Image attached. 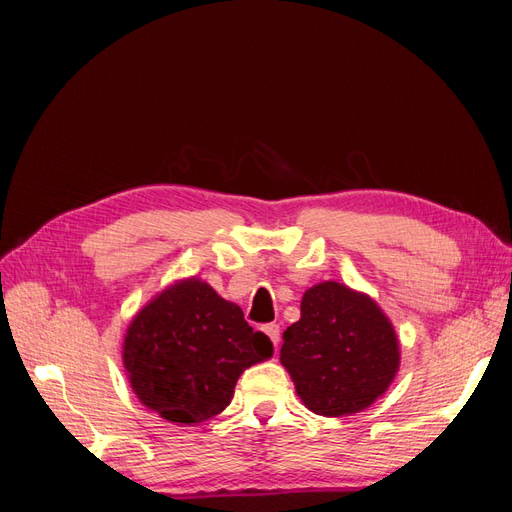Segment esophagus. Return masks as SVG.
<instances>
[{
  "label": "esophagus",
  "mask_w": 512,
  "mask_h": 512,
  "mask_svg": "<svg viewBox=\"0 0 512 512\" xmlns=\"http://www.w3.org/2000/svg\"><path fill=\"white\" fill-rule=\"evenodd\" d=\"M265 333L271 337V342H273V346L277 348L280 346V339H282V331H280V324H275V322H271V324H267L265 327Z\"/></svg>",
  "instance_id": "esophagus-1"
}]
</instances>
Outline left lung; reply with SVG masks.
<instances>
[{"label":"left lung","mask_w":512,"mask_h":512,"mask_svg":"<svg viewBox=\"0 0 512 512\" xmlns=\"http://www.w3.org/2000/svg\"><path fill=\"white\" fill-rule=\"evenodd\" d=\"M280 361L303 404L322 416L361 412L389 389L399 344L380 307L337 282L309 288L284 331Z\"/></svg>","instance_id":"1"}]
</instances>
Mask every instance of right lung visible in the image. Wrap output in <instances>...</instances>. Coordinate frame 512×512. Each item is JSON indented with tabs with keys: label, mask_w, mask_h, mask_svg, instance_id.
Here are the masks:
<instances>
[{
	"label": "right lung",
	"mask_w": 512,
	"mask_h": 512,
	"mask_svg": "<svg viewBox=\"0 0 512 512\" xmlns=\"http://www.w3.org/2000/svg\"><path fill=\"white\" fill-rule=\"evenodd\" d=\"M271 356V339L200 280L164 290L136 314L123 342V365L138 399L183 425L220 414L243 371Z\"/></svg>",
	"instance_id": "1"
}]
</instances>
